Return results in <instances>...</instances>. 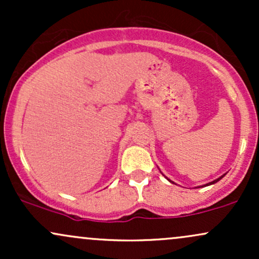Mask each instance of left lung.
Listing matches in <instances>:
<instances>
[{"instance_id":"obj_1","label":"left lung","mask_w":259,"mask_h":259,"mask_svg":"<svg viewBox=\"0 0 259 259\" xmlns=\"http://www.w3.org/2000/svg\"><path fill=\"white\" fill-rule=\"evenodd\" d=\"M224 175H225V174H224ZM224 175H223V177H224ZM223 177H221V178H218V179H215V180H213V181H212V183H209V184H207V185H212V184H215V183H217V181H219V180H221V179H222V178H223Z\"/></svg>"}]
</instances>
